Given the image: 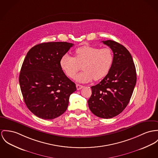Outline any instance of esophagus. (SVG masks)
Wrapping results in <instances>:
<instances>
[{
    "label": "esophagus",
    "instance_id": "obj_1",
    "mask_svg": "<svg viewBox=\"0 0 158 158\" xmlns=\"http://www.w3.org/2000/svg\"><path fill=\"white\" fill-rule=\"evenodd\" d=\"M82 88H84L83 85H79V84H76V88L77 90L81 89Z\"/></svg>",
    "mask_w": 158,
    "mask_h": 158
}]
</instances>
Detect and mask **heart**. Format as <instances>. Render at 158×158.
<instances>
[{
	"label": "heart",
	"mask_w": 158,
	"mask_h": 158,
	"mask_svg": "<svg viewBox=\"0 0 158 158\" xmlns=\"http://www.w3.org/2000/svg\"><path fill=\"white\" fill-rule=\"evenodd\" d=\"M114 61L112 50L109 48L100 49L91 46H84L75 50V58L65 54L61 57V69L70 78H74L82 65L83 71L75 79L81 83H86L93 79L98 81L109 73Z\"/></svg>",
	"instance_id": "1"
}]
</instances>
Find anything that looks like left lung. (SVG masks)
Here are the masks:
<instances>
[{"label":"left lung","mask_w":158,"mask_h":158,"mask_svg":"<svg viewBox=\"0 0 158 158\" xmlns=\"http://www.w3.org/2000/svg\"><path fill=\"white\" fill-rule=\"evenodd\" d=\"M102 42L112 50L114 61L104 79L91 87L92 94L88 103L95 115L108 119L120 114L128 105L136 85V73L127 49L114 41Z\"/></svg>","instance_id":"left-lung-1"}]
</instances>
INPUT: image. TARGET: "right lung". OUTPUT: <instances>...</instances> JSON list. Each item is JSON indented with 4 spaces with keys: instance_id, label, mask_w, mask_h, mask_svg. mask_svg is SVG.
Masks as SVG:
<instances>
[{
    "instance_id": "1",
    "label": "right lung",
    "mask_w": 158,
    "mask_h": 158,
    "mask_svg": "<svg viewBox=\"0 0 158 158\" xmlns=\"http://www.w3.org/2000/svg\"><path fill=\"white\" fill-rule=\"evenodd\" d=\"M73 45L67 42L41 43L30 49L24 58L19 76L21 91L27 108L40 118L60 116L76 90L60 65L61 57Z\"/></svg>"
}]
</instances>
